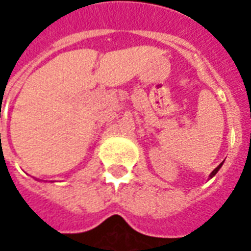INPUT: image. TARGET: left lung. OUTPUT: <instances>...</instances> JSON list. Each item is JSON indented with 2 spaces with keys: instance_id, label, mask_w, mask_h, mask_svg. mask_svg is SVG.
<instances>
[{
  "instance_id": "8db88e82",
  "label": "left lung",
  "mask_w": 251,
  "mask_h": 251,
  "mask_svg": "<svg viewBox=\"0 0 251 251\" xmlns=\"http://www.w3.org/2000/svg\"><path fill=\"white\" fill-rule=\"evenodd\" d=\"M222 165H223V163H222V164H220V165H219V167H216V168H215L214 171L211 172V175H210V178H212V177H214V176L216 175V173H218V172H219V169H220V168H222Z\"/></svg>"
}]
</instances>
